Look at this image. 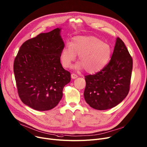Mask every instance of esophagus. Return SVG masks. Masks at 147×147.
Masks as SVG:
<instances>
[{
    "label": "esophagus",
    "mask_w": 147,
    "mask_h": 147,
    "mask_svg": "<svg viewBox=\"0 0 147 147\" xmlns=\"http://www.w3.org/2000/svg\"><path fill=\"white\" fill-rule=\"evenodd\" d=\"M71 78L72 79H76V78L78 77V76L76 74H74V73H73L71 74Z\"/></svg>",
    "instance_id": "1"
}]
</instances>
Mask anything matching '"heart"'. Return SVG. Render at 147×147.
<instances>
[{
  "mask_svg": "<svg viewBox=\"0 0 147 147\" xmlns=\"http://www.w3.org/2000/svg\"><path fill=\"white\" fill-rule=\"evenodd\" d=\"M111 48L93 36L74 37L70 44L61 53V63L65 68H69L79 55V61L76 68H84L86 72L95 73L100 71L108 63L111 56Z\"/></svg>",
  "mask_w": 147,
  "mask_h": 147,
  "instance_id": "1",
  "label": "heart"
}]
</instances>
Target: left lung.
<instances>
[{"label": "left lung", "mask_w": 147, "mask_h": 147, "mask_svg": "<svg viewBox=\"0 0 147 147\" xmlns=\"http://www.w3.org/2000/svg\"><path fill=\"white\" fill-rule=\"evenodd\" d=\"M132 66L128 49L117 38L110 61L100 71L84 76L87 103L93 109L106 110L121 103L129 91Z\"/></svg>", "instance_id": "8db88e82"}]
</instances>
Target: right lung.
<instances>
[{
  "label": "right lung",
  "instance_id": "add662e5",
  "mask_svg": "<svg viewBox=\"0 0 147 147\" xmlns=\"http://www.w3.org/2000/svg\"><path fill=\"white\" fill-rule=\"evenodd\" d=\"M60 29L41 33L26 41L19 48L13 71L19 98L31 108L48 111L63 97L71 74L62 67L61 53L64 44Z\"/></svg>",
  "mask_w": 147,
  "mask_h": 147
}]
</instances>
